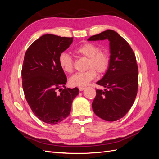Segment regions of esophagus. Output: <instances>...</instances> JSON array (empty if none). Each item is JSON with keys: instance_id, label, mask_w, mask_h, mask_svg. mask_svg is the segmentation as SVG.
I'll return each instance as SVG.
<instances>
[{"instance_id": "1", "label": "esophagus", "mask_w": 159, "mask_h": 159, "mask_svg": "<svg viewBox=\"0 0 159 159\" xmlns=\"http://www.w3.org/2000/svg\"><path fill=\"white\" fill-rule=\"evenodd\" d=\"M78 88H79L80 91H83L85 89V87H79Z\"/></svg>"}]
</instances>
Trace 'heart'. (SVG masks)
Returning <instances> with one entry per match:
<instances>
[{"instance_id":"obj_1","label":"heart","mask_w":159,"mask_h":159,"mask_svg":"<svg viewBox=\"0 0 159 159\" xmlns=\"http://www.w3.org/2000/svg\"><path fill=\"white\" fill-rule=\"evenodd\" d=\"M74 52L81 57L88 58L86 68L88 70L82 73H77L70 79V84L72 86L84 87L97 76L99 74H104L108 70L110 64L109 53L100 48V46L92 42H86L75 49ZM58 62L61 68L66 73H71L74 71V61L71 56L66 52H62L58 57Z\"/></svg>"}]
</instances>
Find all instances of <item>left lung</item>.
Here are the masks:
<instances>
[{
    "mask_svg": "<svg viewBox=\"0 0 159 159\" xmlns=\"http://www.w3.org/2000/svg\"><path fill=\"white\" fill-rule=\"evenodd\" d=\"M105 39L109 41L110 64L103 78L97 82L105 89L96 90L92 108L99 117L115 121L127 114L135 99L138 66L131 47L115 31L107 30L91 36L88 40Z\"/></svg>",
    "mask_w": 159,
    "mask_h": 159,
    "instance_id": "8db88e82",
    "label": "left lung"
}]
</instances>
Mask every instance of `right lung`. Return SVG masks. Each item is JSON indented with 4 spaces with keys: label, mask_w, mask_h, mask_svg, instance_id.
<instances>
[{
    "label": "right lung",
    "mask_w": 159,
    "mask_h": 159,
    "mask_svg": "<svg viewBox=\"0 0 159 159\" xmlns=\"http://www.w3.org/2000/svg\"><path fill=\"white\" fill-rule=\"evenodd\" d=\"M72 42V37L48 34L34 42L26 52L22 68L24 93L32 112L46 123L57 124L68 117L79 93L78 88L66 89L67 78L58 62L60 54ZM61 87L65 89H60ZM57 89L60 94L56 93Z\"/></svg>",
    "instance_id": "1"
}]
</instances>
